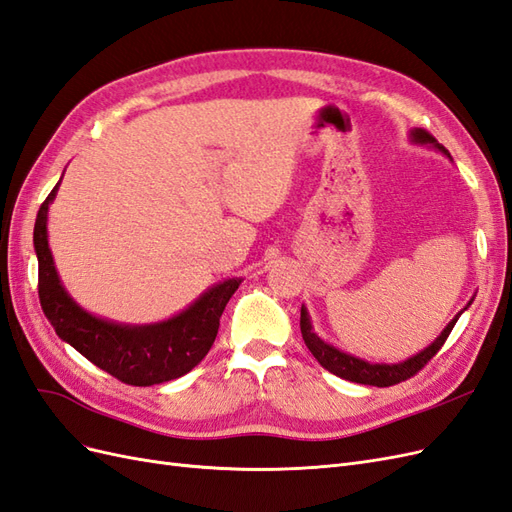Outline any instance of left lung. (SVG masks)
I'll use <instances>...</instances> for the list:
<instances>
[{
	"mask_svg": "<svg viewBox=\"0 0 512 512\" xmlns=\"http://www.w3.org/2000/svg\"><path fill=\"white\" fill-rule=\"evenodd\" d=\"M410 138H412L414 143L436 147V149H440L444 153V156L451 158V153H448L427 130L416 128V130L410 132ZM463 309H468V307H463ZM459 316H461V312L451 322L446 324V329L440 333V337H436V342H433L431 346H427L423 352L410 356V359L404 361V363H391V365H386V363H367V361L359 359V356H352V354L337 350L335 346L324 342V339H320L314 333L312 320H309V314H307L305 305L301 307V335H303V342L309 348V352H312L316 356V361L324 369H329L331 374L344 378V380H350V382H356V384L393 386V384H399V382L412 378L414 374H418V371H421L433 359V356L438 354V350L446 342V337L451 335V331L455 327V322L459 320Z\"/></svg>",
	"mask_w": 512,
	"mask_h": 512,
	"instance_id": "8db88e82",
	"label": "left lung"
}]
</instances>
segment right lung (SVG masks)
Returning <instances> with one entry per match:
<instances>
[{
  "label": "right lung",
  "mask_w": 512,
  "mask_h": 512,
  "mask_svg": "<svg viewBox=\"0 0 512 512\" xmlns=\"http://www.w3.org/2000/svg\"><path fill=\"white\" fill-rule=\"evenodd\" d=\"M59 183L40 205L34 226L38 256V297L55 333L96 367L132 386H151L181 378L205 359L220 329L226 303L241 277L215 284L181 314L156 324H119L91 316L61 286L46 237V213Z\"/></svg>",
  "instance_id": "1"
}]
</instances>
